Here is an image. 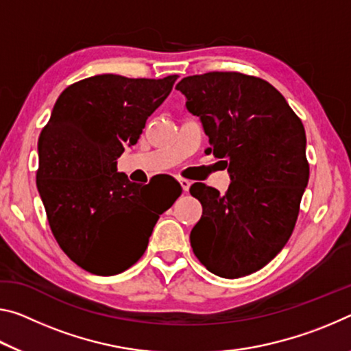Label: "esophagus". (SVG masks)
Listing matches in <instances>:
<instances>
[{"label": "esophagus", "mask_w": 351, "mask_h": 351, "mask_svg": "<svg viewBox=\"0 0 351 351\" xmlns=\"http://www.w3.org/2000/svg\"><path fill=\"white\" fill-rule=\"evenodd\" d=\"M180 184H181V187H182V191L187 192V191H189V187H191L192 182L189 181V180H186V178H180Z\"/></svg>", "instance_id": "34e87169"}]
</instances>
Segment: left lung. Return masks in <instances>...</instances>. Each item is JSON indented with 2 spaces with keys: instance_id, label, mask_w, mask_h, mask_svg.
<instances>
[{
  "instance_id": "8db88e82",
  "label": "left lung",
  "mask_w": 351,
  "mask_h": 351,
  "mask_svg": "<svg viewBox=\"0 0 351 351\" xmlns=\"http://www.w3.org/2000/svg\"><path fill=\"white\" fill-rule=\"evenodd\" d=\"M176 88L231 178L225 195L202 182L191 187L203 206L191 231L193 253L217 276L253 274L295 226L309 180L302 120L274 86L237 71L187 76Z\"/></svg>"
}]
</instances>
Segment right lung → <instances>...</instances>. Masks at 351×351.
<instances>
[{"label": "right lung", "mask_w": 351, "mask_h": 351, "mask_svg": "<svg viewBox=\"0 0 351 351\" xmlns=\"http://www.w3.org/2000/svg\"><path fill=\"white\" fill-rule=\"evenodd\" d=\"M176 77H86L60 93L40 132L37 189L49 228L90 274L117 275L137 263L159 215L181 195L180 187L153 202L147 186L117 171V159L136 145Z\"/></svg>", "instance_id": "right-lung-1"}]
</instances>
